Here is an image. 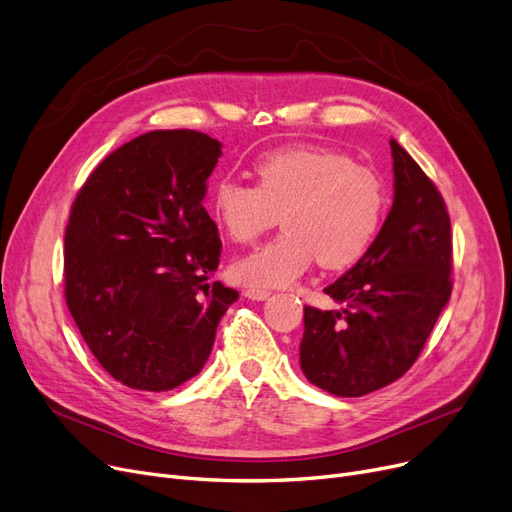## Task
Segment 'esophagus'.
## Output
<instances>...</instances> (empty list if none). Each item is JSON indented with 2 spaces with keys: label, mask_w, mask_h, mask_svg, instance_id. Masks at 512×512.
I'll use <instances>...</instances> for the list:
<instances>
[{
  "label": "esophagus",
  "mask_w": 512,
  "mask_h": 512,
  "mask_svg": "<svg viewBox=\"0 0 512 512\" xmlns=\"http://www.w3.org/2000/svg\"><path fill=\"white\" fill-rule=\"evenodd\" d=\"M272 293L268 291V288H259V286H249V288H244V297H249V299H253V301H263V299H268Z\"/></svg>",
  "instance_id": "obj_1"
}]
</instances>
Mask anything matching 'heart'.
Returning <instances> with one entry per match:
<instances>
[{
  "mask_svg": "<svg viewBox=\"0 0 512 512\" xmlns=\"http://www.w3.org/2000/svg\"><path fill=\"white\" fill-rule=\"evenodd\" d=\"M255 186L224 175L213 184L211 211L238 244L272 230L284 232L234 263L251 286H286L318 263L341 270L358 261L381 230L387 190L381 175L351 157L320 146H288L261 154Z\"/></svg>",
  "mask_w": 512,
  "mask_h": 512,
  "instance_id": "obj_1",
  "label": "heart"
}]
</instances>
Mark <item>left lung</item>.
I'll return each instance as SVG.
<instances>
[{
	"label": "left lung",
	"mask_w": 512,
	"mask_h": 512,
	"mask_svg": "<svg viewBox=\"0 0 512 512\" xmlns=\"http://www.w3.org/2000/svg\"><path fill=\"white\" fill-rule=\"evenodd\" d=\"M389 144L395 196L379 236L324 288L341 309L305 307L301 370L339 397H360L404 376L452 293L448 207L410 154Z\"/></svg>",
	"instance_id": "1"
}]
</instances>
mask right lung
I'll return each mask as SVG.
<instances>
[{
    "label": "right lung",
    "instance_id": "1",
    "mask_svg": "<svg viewBox=\"0 0 512 512\" xmlns=\"http://www.w3.org/2000/svg\"><path fill=\"white\" fill-rule=\"evenodd\" d=\"M221 144L157 129L92 171L64 234V299L100 366L129 389L169 391L203 370L238 299L209 282L221 240L203 207Z\"/></svg>",
    "mask_w": 512,
    "mask_h": 512
}]
</instances>
